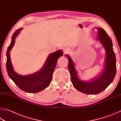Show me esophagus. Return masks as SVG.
<instances>
[{"label": "esophagus", "instance_id": "1", "mask_svg": "<svg viewBox=\"0 0 121 121\" xmlns=\"http://www.w3.org/2000/svg\"><path fill=\"white\" fill-rule=\"evenodd\" d=\"M63 51H64V52L65 54H66V53L69 52V49L67 48V47H65L64 48V49H63Z\"/></svg>", "mask_w": 121, "mask_h": 121}]
</instances>
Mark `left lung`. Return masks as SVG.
<instances>
[{"instance_id": "1", "label": "left lung", "mask_w": 121, "mask_h": 121, "mask_svg": "<svg viewBox=\"0 0 121 121\" xmlns=\"http://www.w3.org/2000/svg\"><path fill=\"white\" fill-rule=\"evenodd\" d=\"M97 29V39L102 44L106 51L104 67L99 75L89 81L80 80L75 68L74 63L71 57L66 55L73 86L78 91L87 95H96L104 90L113 82L116 72L115 55L112 40L104 30L100 27Z\"/></svg>"}]
</instances>
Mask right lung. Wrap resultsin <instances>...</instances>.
<instances>
[{"mask_svg":"<svg viewBox=\"0 0 121 121\" xmlns=\"http://www.w3.org/2000/svg\"><path fill=\"white\" fill-rule=\"evenodd\" d=\"M22 28L15 31L12 37V41L8 47L6 56V69L9 78L18 87L24 91L29 93H37L44 90L49 86L52 80L53 72L57 64V59L63 56L62 50H57L48 56L45 63L39 71L27 75H21L14 71L10 60V51L15 43V39Z\"/></svg>","mask_w":121,"mask_h":121,"instance_id":"add662e5","label":"right lung"}]
</instances>
